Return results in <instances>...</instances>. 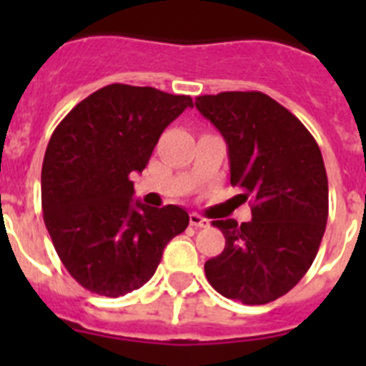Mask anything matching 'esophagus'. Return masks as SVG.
Here are the masks:
<instances>
[{
  "label": "esophagus",
  "mask_w": 366,
  "mask_h": 366,
  "mask_svg": "<svg viewBox=\"0 0 366 366\" xmlns=\"http://www.w3.org/2000/svg\"><path fill=\"white\" fill-rule=\"evenodd\" d=\"M190 225H194V227H207V225H209V219L196 214V212H190Z\"/></svg>",
  "instance_id": "34e87169"
}]
</instances>
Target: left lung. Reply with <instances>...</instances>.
<instances>
[{"mask_svg":"<svg viewBox=\"0 0 366 366\" xmlns=\"http://www.w3.org/2000/svg\"><path fill=\"white\" fill-rule=\"evenodd\" d=\"M196 108L223 135L231 185L251 198L253 219H214L225 236L205 262L219 295L267 304L297 286L313 264L328 219V177L306 126L262 92H223L196 99Z\"/></svg>","mask_w":366,"mask_h":366,"instance_id":"left-lung-1","label":"left lung"}]
</instances>
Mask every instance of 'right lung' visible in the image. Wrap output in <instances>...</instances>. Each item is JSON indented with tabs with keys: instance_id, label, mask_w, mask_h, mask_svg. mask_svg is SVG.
I'll return each instance as SVG.
<instances>
[{
	"instance_id": "add662e5",
	"label": "right lung",
	"mask_w": 366,
	"mask_h": 366,
	"mask_svg": "<svg viewBox=\"0 0 366 366\" xmlns=\"http://www.w3.org/2000/svg\"><path fill=\"white\" fill-rule=\"evenodd\" d=\"M187 95L109 84L74 106L53 132L41 164V209L58 257L76 282L104 297L139 290L163 249L189 225L177 205L134 202L143 172Z\"/></svg>"
}]
</instances>
